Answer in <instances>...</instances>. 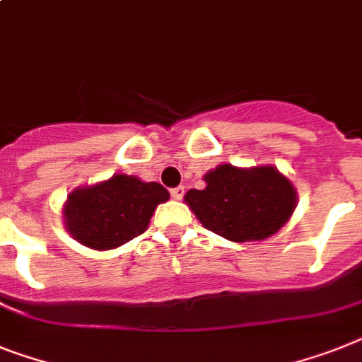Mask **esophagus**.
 <instances>
[{
	"instance_id": "esophagus-1",
	"label": "esophagus",
	"mask_w": 362,
	"mask_h": 362,
	"mask_svg": "<svg viewBox=\"0 0 362 362\" xmlns=\"http://www.w3.org/2000/svg\"><path fill=\"white\" fill-rule=\"evenodd\" d=\"M170 194H172V198L174 199H181L185 196V187H175L170 190Z\"/></svg>"
}]
</instances>
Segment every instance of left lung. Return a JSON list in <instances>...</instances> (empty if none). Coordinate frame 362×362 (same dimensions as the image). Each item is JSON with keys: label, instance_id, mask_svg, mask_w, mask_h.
I'll list each match as a JSON object with an SVG mask.
<instances>
[{"label": "left lung", "instance_id": "left-lung-1", "mask_svg": "<svg viewBox=\"0 0 362 362\" xmlns=\"http://www.w3.org/2000/svg\"><path fill=\"white\" fill-rule=\"evenodd\" d=\"M203 181L205 188L188 190L185 202L203 228L228 240H264L288 222L296 209V188L274 166L220 164Z\"/></svg>", "mask_w": 362, "mask_h": 362}]
</instances>
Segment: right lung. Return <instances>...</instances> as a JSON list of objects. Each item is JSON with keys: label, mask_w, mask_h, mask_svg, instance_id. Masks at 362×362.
Listing matches in <instances>:
<instances>
[{"label": "right lung", "mask_w": 362, "mask_h": 362, "mask_svg": "<svg viewBox=\"0 0 362 362\" xmlns=\"http://www.w3.org/2000/svg\"><path fill=\"white\" fill-rule=\"evenodd\" d=\"M168 198L163 185L116 174L92 187L76 188L62 213L71 237L83 246L103 252L142 235L157 205Z\"/></svg>", "instance_id": "add662e5"}]
</instances>
